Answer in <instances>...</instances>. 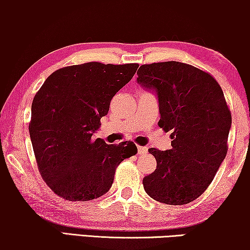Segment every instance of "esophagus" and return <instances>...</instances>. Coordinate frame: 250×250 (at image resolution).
Instances as JSON below:
<instances>
[{"label": "esophagus", "instance_id": "34e87169", "mask_svg": "<svg viewBox=\"0 0 250 250\" xmlns=\"http://www.w3.org/2000/svg\"><path fill=\"white\" fill-rule=\"evenodd\" d=\"M146 151H148V148H146V146H138V153H139V155H145Z\"/></svg>", "mask_w": 250, "mask_h": 250}]
</instances>
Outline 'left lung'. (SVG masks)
Returning a JSON list of instances; mask_svg holds the SVG:
<instances>
[{
    "label": "left lung",
    "instance_id": "8db88e82",
    "mask_svg": "<svg viewBox=\"0 0 250 250\" xmlns=\"http://www.w3.org/2000/svg\"><path fill=\"white\" fill-rule=\"evenodd\" d=\"M136 74L139 84L157 92L158 125L172 139V149H149L157 168L143 187L160 203L189 204L207 190L227 156L232 118L223 91L209 73L177 61L142 64Z\"/></svg>",
    "mask_w": 250,
    "mask_h": 250
}]
</instances>
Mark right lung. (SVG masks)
Returning a JSON list of instances; mask_svg holds the SVG:
<instances>
[{
  "instance_id": "add662e5",
  "label": "right lung",
  "mask_w": 250,
  "mask_h": 250,
  "mask_svg": "<svg viewBox=\"0 0 250 250\" xmlns=\"http://www.w3.org/2000/svg\"><path fill=\"white\" fill-rule=\"evenodd\" d=\"M138 63L86 62L50 75L32 104L29 135L42 179L57 196L87 201L111 188L117 166L136 155L134 142L92 139L114 95Z\"/></svg>"
}]
</instances>
